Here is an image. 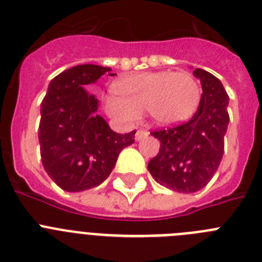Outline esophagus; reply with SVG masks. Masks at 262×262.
Returning a JSON list of instances; mask_svg holds the SVG:
<instances>
[{"instance_id": "esophagus-1", "label": "esophagus", "mask_w": 262, "mask_h": 262, "mask_svg": "<svg viewBox=\"0 0 262 262\" xmlns=\"http://www.w3.org/2000/svg\"><path fill=\"white\" fill-rule=\"evenodd\" d=\"M148 134H149V133H148L147 129L139 128L138 131H136V135H135L136 136V140H142V139H144L145 136L148 135Z\"/></svg>"}]
</instances>
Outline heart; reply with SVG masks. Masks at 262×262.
<instances>
[{
	"label": "heart",
	"instance_id": "b5f03b06",
	"mask_svg": "<svg viewBox=\"0 0 262 262\" xmlns=\"http://www.w3.org/2000/svg\"><path fill=\"white\" fill-rule=\"evenodd\" d=\"M117 89L121 96H106L105 107L126 123H135L147 110L157 123H177L193 114L201 99L200 85L186 72L139 73L118 81Z\"/></svg>",
	"mask_w": 262,
	"mask_h": 262
}]
</instances>
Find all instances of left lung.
I'll return each mask as SVG.
<instances>
[{
    "label": "left lung",
    "mask_w": 262,
    "mask_h": 262,
    "mask_svg": "<svg viewBox=\"0 0 262 262\" xmlns=\"http://www.w3.org/2000/svg\"><path fill=\"white\" fill-rule=\"evenodd\" d=\"M203 93L195 114L185 123L152 131L160 140L159 154L148 170L160 185L194 193L209 184L224 154V135L230 122L228 94L214 75L195 69Z\"/></svg>",
    "instance_id": "8db88e82"
}]
</instances>
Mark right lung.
Segmentation results:
<instances>
[{"label":"right lung","instance_id":"right-lung-1","mask_svg":"<svg viewBox=\"0 0 262 262\" xmlns=\"http://www.w3.org/2000/svg\"><path fill=\"white\" fill-rule=\"evenodd\" d=\"M110 71L94 64L67 69L51 81L41 101V164L62 190L82 191L102 184L120 151L135 142V129L124 135L110 129L96 114L97 99L82 88Z\"/></svg>","mask_w":262,"mask_h":262}]
</instances>
